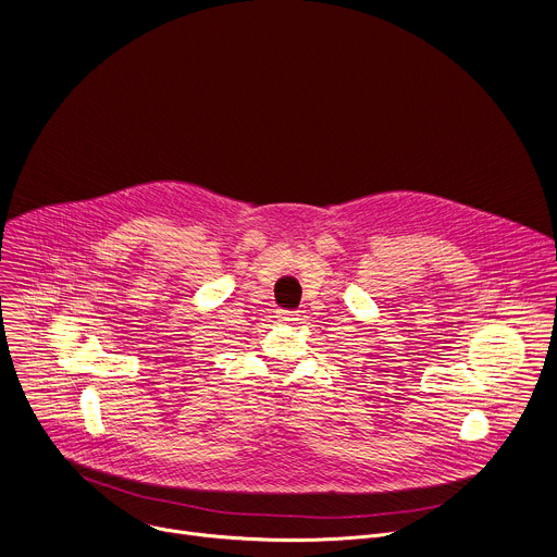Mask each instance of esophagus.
I'll list each match as a JSON object with an SVG mask.
<instances>
[{"mask_svg": "<svg viewBox=\"0 0 557 557\" xmlns=\"http://www.w3.org/2000/svg\"><path fill=\"white\" fill-rule=\"evenodd\" d=\"M277 318H280L282 322H297V320H299V311H280Z\"/></svg>", "mask_w": 557, "mask_h": 557, "instance_id": "1", "label": "esophagus"}]
</instances>
